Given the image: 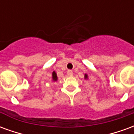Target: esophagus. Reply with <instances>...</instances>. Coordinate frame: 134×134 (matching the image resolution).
Masks as SVG:
<instances>
[{
    "instance_id": "1",
    "label": "esophagus",
    "mask_w": 134,
    "mask_h": 134,
    "mask_svg": "<svg viewBox=\"0 0 134 134\" xmlns=\"http://www.w3.org/2000/svg\"><path fill=\"white\" fill-rule=\"evenodd\" d=\"M67 75L69 76V77H72V76L73 75V72L72 71V70H69L68 71H67Z\"/></svg>"
}]
</instances>
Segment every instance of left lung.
<instances>
[{
    "label": "left lung",
    "mask_w": 134,
    "mask_h": 134,
    "mask_svg": "<svg viewBox=\"0 0 134 134\" xmlns=\"http://www.w3.org/2000/svg\"><path fill=\"white\" fill-rule=\"evenodd\" d=\"M85 79H87V75H85Z\"/></svg>",
    "instance_id": "1"
}]
</instances>
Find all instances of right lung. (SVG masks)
I'll list each match as a JSON object with an SVG mask.
<instances>
[{"label": "right lung", "mask_w": 134, "mask_h": 134, "mask_svg": "<svg viewBox=\"0 0 134 134\" xmlns=\"http://www.w3.org/2000/svg\"><path fill=\"white\" fill-rule=\"evenodd\" d=\"M52 80L53 81H57V73L54 71L52 72Z\"/></svg>", "instance_id": "1"}]
</instances>
